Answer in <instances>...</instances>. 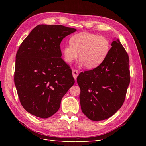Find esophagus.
<instances>
[{"label": "esophagus", "mask_w": 146, "mask_h": 146, "mask_svg": "<svg viewBox=\"0 0 146 146\" xmlns=\"http://www.w3.org/2000/svg\"><path fill=\"white\" fill-rule=\"evenodd\" d=\"M78 70H76V69H73L72 70V76L74 77V79H76V78H77V77L78 76Z\"/></svg>", "instance_id": "obj_1"}]
</instances>
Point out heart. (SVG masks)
<instances>
[{"label":"heart","instance_id":"heart-1","mask_svg":"<svg viewBox=\"0 0 146 146\" xmlns=\"http://www.w3.org/2000/svg\"><path fill=\"white\" fill-rule=\"evenodd\" d=\"M111 44L104 36L96 34L82 32L75 35L70 39V44L63 48V56L66 62L76 60L79 54L80 64L88 69H94L107 58Z\"/></svg>","mask_w":146,"mask_h":146}]
</instances>
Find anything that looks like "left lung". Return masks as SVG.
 Masks as SVG:
<instances>
[{"label": "left lung", "instance_id": "1", "mask_svg": "<svg viewBox=\"0 0 146 146\" xmlns=\"http://www.w3.org/2000/svg\"><path fill=\"white\" fill-rule=\"evenodd\" d=\"M111 46L102 63L77 77L82 111L91 121L105 120L115 114L130 83L129 55L118 39Z\"/></svg>", "mask_w": 146, "mask_h": 146}]
</instances>
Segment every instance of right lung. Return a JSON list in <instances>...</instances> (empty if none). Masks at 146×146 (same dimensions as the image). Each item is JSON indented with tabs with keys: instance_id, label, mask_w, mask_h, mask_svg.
<instances>
[{
	"instance_id": "1",
	"label": "right lung",
	"mask_w": 146,
	"mask_h": 146,
	"mask_svg": "<svg viewBox=\"0 0 146 146\" xmlns=\"http://www.w3.org/2000/svg\"><path fill=\"white\" fill-rule=\"evenodd\" d=\"M77 30L61 25H38L17 52L15 84L21 105L32 115L48 118L75 83L72 70L61 58L63 39Z\"/></svg>"
}]
</instances>
